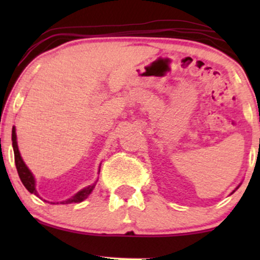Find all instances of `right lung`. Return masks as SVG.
<instances>
[{"label":"right lung","instance_id":"add662e5","mask_svg":"<svg viewBox=\"0 0 260 260\" xmlns=\"http://www.w3.org/2000/svg\"><path fill=\"white\" fill-rule=\"evenodd\" d=\"M12 145H13V151H14V162H16V168H17L18 175H19L20 181H22V183L24 184V187L29 190V192L34 193L35 196H39L37 188H35L34 176H32L30 170L26 168L24 161H23L22 156H20L19 149H18V144H17L16 128H14V127L12 128ZM99 171H100V170H99ZM95 184H96V182H95L94 184H91V186L83 188L82 190H79V192L76 193V194H74L73 197H71L70 199H67V201H63L61 203H62V204H71V203L83 202L85 198H88V196L92 192V189L95 188ZM53 204H55V203H53Z\"/></svg>","mask_w":260,"mask_h":260}]
</instances>
